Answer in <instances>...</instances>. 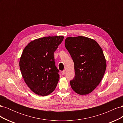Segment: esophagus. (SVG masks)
<instances>
[{
    "label": "esophagus",
    "instance_id": "1",
    "mask_svg": "<svg viewBox=\"0 0 123 123\" xmlns=\"http://www.w3.org/2000/svg\"><path fill=\"white\" fill-rule=\"evenodd\" d=\"M65 73H66V71H65V70L62 71V72H61V73H62V75H64V74H65Z\"/></svg>",
    "mask_w": 123,
    "mask_h": 123
}]
</instances>
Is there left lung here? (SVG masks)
<instances>
[{"label": "left lung", "instance_id": "1", "mask_svg": "<svg viewBox=\"0 0 123 123\" xmlns=\"http://www.w3.org/2000/svg\"><path fill=\"white\" fill-rule=\"evenodd\" d=\"M65 46L74 64L75 75L70 81L71 87L80 95L90 93L101 81L106 69L102 49L94 39L81 36L67 37Z\"/></svg>", "mask_w": 123, "mask_h": 123}]
</instances>
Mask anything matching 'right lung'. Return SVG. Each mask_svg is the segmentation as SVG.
Segmentation results:
<instances>
[{"label":"right lung","instance_id":"1","mask_svg":"<svg viewBox=\"0 0 123 123\" xmlns=\"http://www.w3.org/2000/svg\"><path fill=\"white\" fill-rule=\"evenodd\" d=\"M63 36L44 37L32 41L25 47L19 61L22 76L35 94L46 96L52 92L59 79L54 53Z\"/></svg>","mask_w":123,"mask_h":123}]
</instances>
